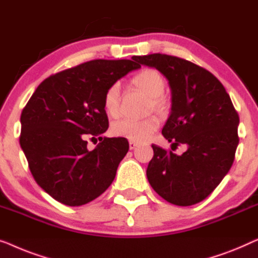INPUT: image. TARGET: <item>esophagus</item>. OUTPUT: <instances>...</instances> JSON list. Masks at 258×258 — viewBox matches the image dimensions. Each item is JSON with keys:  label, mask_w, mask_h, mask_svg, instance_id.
Returning <instances> with one entry per match:
<instances>
[{"label": "esophagus", "mask_w": 258, "mask_h": 258, "mask_svg": "<svg viewBox=\"0 0 258 258\" xmlns=\"http://www.w3.org/2000/svg\"><path fill=\"white\" fill-rule=\"evenodd\" d=\"M138 143H134V141H130V150H134L138 146Z\"/></svg>", "instance_id": "34e87169"}]
</instances>
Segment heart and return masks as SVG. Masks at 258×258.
<instances>
[{
	"instance_id": "heart-1",
	"label": "heart",
	"mask_w": 258,
	"mask_h": 258,
	"mask_svg": "<svg viewBox=\"0 0 258 258\" xmlns=\"http://www.w3.org/2000/svg\"><path fill=\"white\" fill-rule=\"evenodd\" d=\"M132 84L138 90L150 97V110L155 112L165 111L166 99L164 98L166 90V81L160 72L153 69H145L134 76ZM103 107L108 117H117L119 114V86L112 85L104 93ZM159 121L154 117H148L143 120H133V119H122L115 121L111 127V132L114 137L125 138L134 143L145 141L153 136L158 130Z\"/></svg>"
}]
</instances>
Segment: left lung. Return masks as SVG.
<instances>
[{
    "label": "left lung",
    "mask_w": 258,
    "mask_h": 258,
    "mask_svg": "<svg viewBox=\"0 0 258 258\" xmlns=\"http://www.w3.org/2000/svg\"><path fill=\"white\" fill-rule=\"evenodd\" d=\"M155 68L168 81L172 112L162 128L173 147L183 144L181 155L152 145L154 155L146 175L167 202L191 206L213 193L235 159L239 118L229 94L213 74L182 58L152 53L134 56Z\"/></svg>",
    "instance_id": "obj_1"
}]
</instances>
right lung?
I'll use <instances>...</instances> for the list:
<instances>
[{
  "label": "right lung",
  "instance_id": "obj_1",
  "mask_svg": "<svg viewBox=\"0 0 258 258\" xmlns=\"http://www.w3.org/2000/svg\"><path fill=\"white\" fill-rule=\"evenodd\" d=\"M139 68L134 59L86 61L44 79L25 105L21 147L36 182L58 202L83 206L111 186L128 141L100 137L108 128L103 97ZM88 136L100 137L92 151Z\"/></svg>",
  "mask_w": 258,
  "mask_h": 258
}]
</instances>
